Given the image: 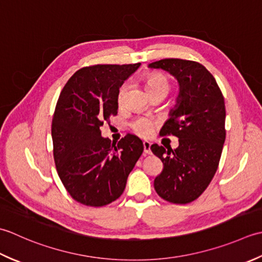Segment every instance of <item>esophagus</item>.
Returning a JSON list of instances; mask_svg holds the SVG:
<instances>
[{"label":"esophagus","mask_w":262,"mask_h":262,"mask_svg":"<svg viewBox=\"0 0 262 262\" xmlns=\"http://www.w3.org/2000/svg\"><path fill=\"white\" fill-rule=\"evenodd\" d=\"M142 145H143V152L147 154V155H149V154L151 152L150 151V146H151L150 142H149V141H143Z\"/></svg>","instance_id":"obj_1"}]
</instances>
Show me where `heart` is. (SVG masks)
I'll use <instances>...</instances> for the list:
<instances>
[{"label":"heart","instance_id":"b5f03b06","mask_svg":"<svg viewBox=\"0 0 262 262\" xmlns=\"http://www.w3.org/2000/svg\"><path fill=\"white\" fill-rule=\"evenodd\" d=\"M146 84L147 88L149 90V93L155 92V90H169V81L168 79L164 76V74L161 73H151L148 74L146 77ZM129 88V84L127 83H123L122 87L119 90V94H117V103L119 105H122L124 103L125 99V94L126 90ZM158 122L148 119V117H137L136 120L132 121L131 123V129L132 131L136 133V135L140 136V137H148L151 135L152 129L155 127V125H157Z\"/></svg>","mask_w":262,"mask_h":262}]
</instances>
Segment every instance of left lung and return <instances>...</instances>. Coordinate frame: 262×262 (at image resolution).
I'll return each mask as SVG.
<instances>
[{"instance_id":"obj_1","label":"left lung","mask_w":262,"mask_h":262,"mask_svg":"<svg viewBox=\"0 0 262 262\" xmlns=\"http://www.w3.org/2000/svg\"><path fill=\"white\" fill-rule=\"evenodd\" d=\"M178 79L180 94L175 110L161 130L179 138V147L151 145L164 165L154 181L157 194L172 204L194 201L210 184L225 142V101L212 74L202 64L164 58L149 64Z\"/></svg>"}]
</instances>
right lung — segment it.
I'll use <instances>...</instances> for the list:
<instances>
[{
  "label": "right lung",
  "mask_w": 262,
  "mask_h": 262,
  "mask_svg": "<svg viewBox=\"0 0 262 262\" xmlns=\"http://www.w3.org/2000/svg\"><path fill=\"white\" fill-rule=\"evenodd\" d=\"M140 63L97 64L68 80L52 121L57 174L72 198L89 207L119 199L143 151L142 141L127 135L119 142L101 137L100 126L117 114V94Z\"/></svg>",
  "instance_id": "add662e5"
}]
</instances>
